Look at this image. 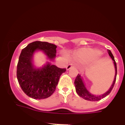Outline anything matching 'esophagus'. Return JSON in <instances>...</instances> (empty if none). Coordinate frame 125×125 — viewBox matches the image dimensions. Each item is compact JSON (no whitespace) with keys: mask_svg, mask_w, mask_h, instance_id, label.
Listing matches in <instances>:
<instances>
[{"mask_svg":"<svg viewBox=\"0 0 125 125\" xmlns=\"http://www.w3.org/2000/svg\"><path fill=\"white\" fill-rule=\"evenodd\" d=\"M72 66H73V64L72 63L68 64V65L66 66V70H68L70 69V68H72Z\"/></svg>","mask_w":125,"mask_h":125,"instance_id":"34e87169","label":"esophagus"}]
</instances>
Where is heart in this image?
Masks as SVG:
<instances>
[{
	"mask_svg": "<svg viewBox=\"0 0 125 125\" xmlns=\"http://www.w3.org/2000/svg\"><path fill=\"white\" fill-rule=\"evenodd\" d=\"M85 54H86V53H84V52H82V53H80V55H80V57H84Z\"/></svg>",
	"mask_w": 125,
	"mask_h": 125,
	"instance_id": "1",
	"label": "heart"
}]
</instances>
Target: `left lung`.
Listing matches in <instances>:
<instances>
[{"label": "left lung", "instance_id": "obj_1", "mask_svg": "<svg viewBox=\"0 0 125 125\" xmlns=\"http://www.w3.org/2000/svg\"><path fill=\"white\" fill-rule=\"evenodd\" d=\"M108 53L109 54V55L110 56V57L112 58V59L113 60L114 63V65H115V78H114V81L113 82L112 85L111 86L110 88L109 89V90L107 92H106L105 94H102L101 95H93V94H91L86 89V87H85L84 84L83 82L82 78H81L80 74H78L75 80H74V86H75L76 88V91L77 94H78L81 97H83L84 99L87 100V101H100L101 99H103V98L105 97L107 95H108V94H110V92L112 90L113 87H114V85H115V81H116V73H117V69H116V63L115 62V59H114V57L113 55V54L112 53L111 51L110 50H108Z\"/></svg>", "mask_w": 125, "mask_h": 125}]
</instances>
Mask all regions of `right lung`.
<instances>
[{
  "instance_id": "obj_1",
  "label": "right lung",
  "mask_w": 125,
  "mask_h": 125,
  "mask_svg": "<svg viewBox=\"0 0 125 125\" xmlns=\"http://www.w3.org/2000/svg\"><path fill=\"white\" fill-rule=\"evenodd\" d=\"M56 46L47 42L35 41L21 51L17 68V77L23 91L34 99H42L51 96L56 89L59 78L66 68H60L48 63L41 69L34 68L32 54L42 50L51 60L56 56Z\"/></svg>"
}]
</instances>
